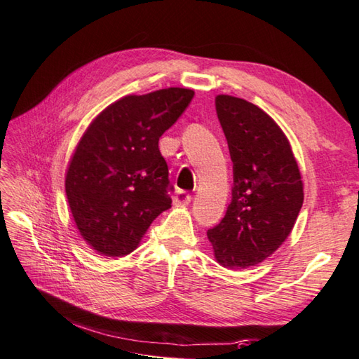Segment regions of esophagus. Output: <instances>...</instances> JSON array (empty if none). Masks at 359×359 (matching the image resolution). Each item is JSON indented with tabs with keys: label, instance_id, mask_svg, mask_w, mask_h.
I'll use <instances>...</instances> for the list:
<instances>
[{
	"label": "esophagus",
	"instance_id": "obj_1",
	"mask_svg": "<svg viewBox=\"0 0 359 359\" xmlns=\"http://www.w3.org/2000/svg\"><path fill=\"white\" fill-rule=\"evenodd\" d=\"M172 202L175 205H188V203L191 202V196H189L187 191H184V189H179V191L174 194Z\"/></svg>",
	"mask_w": 359,
	"mask_h": 359
}]
</instances>
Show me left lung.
Wrapping results in <instances>:
<instances>
[{"mask_svg":"<svg viewBox=\"0 0 359 359\" xmlns=\"http://www.w3.org/2000/svg\"><path fill=\"white\" fill-rule=\"evenodd\" d=\"M216 114L233 161L231 202L207 231L224 268L262 263L290 236L304 203L297 161L277 123L255 104L219 95Z\"/></svg>","mask_w":359,"mask_h":359,"instance_id":"8db88e82","label":"left lung"}]
</instances>
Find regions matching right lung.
I'll use <instances>...</instances> for the list:
<instances>
[{
    "label": "right lung",
    "instance_id": "1",
    "mask_svg": "<svg viewBox=\"0 0 359 359\" xmlns=\"http://www.w3.org/2000/svg\"><path fill=\"white\" fill-rule=\"evenodd\" d=\"M194 96L188 88L130 95L109 105L83 133L68 165L65 191L81 235L105 257L137 249L171 207L158 140Z\"/></svg>",
    "mask_w": 359,
    "mask_h": 359
}]
</instances>
